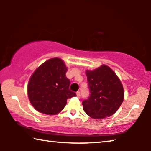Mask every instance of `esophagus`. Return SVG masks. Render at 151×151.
Returning a JSON list of instances; mask_svg holds the SVG:
<instances>
[{
	"instance_id": "obj_1",
	"label": "esophagus",
	"mask_w": 151,
	"mask_h": 151,
	"mask_svg": "<svg viewBox=\"0 0 151 151\" xmlns=\"http://www.w3.org/2000/svg\"><path fill=\"white\" fill-rule=\"evenodd\" d=\"M76 95H77V96L78 97V98H80V92L77 91V92H76Z\"/></svg>"
}]
</instances>
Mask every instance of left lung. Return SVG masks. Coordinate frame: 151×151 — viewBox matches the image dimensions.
I'll return each instance as SVG.
<instances>
[{"label": "left lung", "instance_id": "8db88e82", "mask_svg": "<svg viewBox=\"0 0 151 151\" xmlns=\"http://www.w3.org/2000/svg\"><path fill=\"white\" fill-rule=\"evenodd\" d=\"M89 96L82 102L83 109L94 119L110 117L123 102V86L115 72L106 65L86 71Z\"/></svg>", "mask_w": 151, "mask_h": 151}]
</instances>
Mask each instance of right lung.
Listing matches in <instances>:
<instances>
[{
    "label": "right lung",
    "mask_w": 151,
    "mask_h": 151,
    "mask_svg": "<svg viewBox=\"0 0 151 151\" xmlns=\"http://www.w3.org/2000/svg\"><path fill=\"white\" fill-rule=\"evenodd\" d=\"M67 71L65 64L58 58L46 61L34 71L29 82L27 92L36 110L44 114L55 115L64 109L68 98L76 96L69 89Z\"/></svg>",
    "instance_id": "right-lung-1"
}]
</instances>
